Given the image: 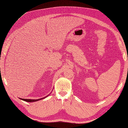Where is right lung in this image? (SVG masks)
I'll return each mask as SVG.
<instances>
[{
    "mask_svg": "<svg viewBox=\"0 0 128 128\" xmlns=\"http://www.w3.org/2000/svg\"><path fill=\"white\" fill-rule=\"evenodd\" d=\"M48 95H49V94H48ZM48 96H46V97H44V98H40V99H37V100H30V99H22V98H20V99H21V100H24V101H26V102H36V101L40 100H42V99H44V98H46L47 97H48Z\"/></svg>",
    "mask_w": 128,
    "mask_h": 128,
    "instance_id": "right-lung-1",
    "label": "right lung"
}]
</instances>
